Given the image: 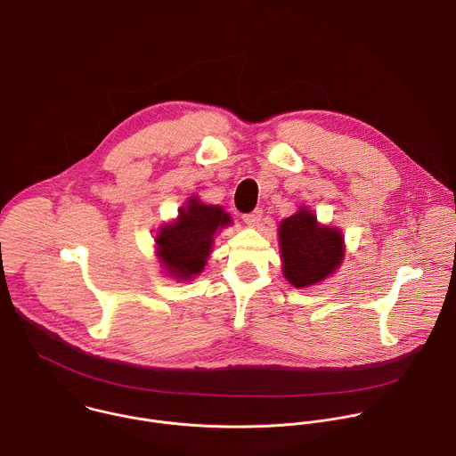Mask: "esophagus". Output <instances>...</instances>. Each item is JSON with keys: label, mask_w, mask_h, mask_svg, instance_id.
Returning a JSON list of instances; mask_svg holds the SVG:
<instances>
[{"label": "esophagus", "mask_w": 456, "mask_h": 456, "mask_svg": "<svg viewBox=\"0 0 456 456\" xmlns=\"http://www.w3.org/2000/svg\"><path fill=\"white\" fill-rule=\"evenodd\" d=\"M263 218V209H254L252 213H247L243 215V222L248 225V227H257L259 222Z\"/></svg>", "instance_id": "34e87169"}]
</instances>
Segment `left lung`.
I'll return each instance as SVG.
<instances>
[{"label": "left lung", "mask_w": 456, "mask_h": 456, "mask_svg": "<svg viewBox=\"0 0 456 456\" xmlns=\"http://www.w3.org/2000/svg\"><path fill=\"white\" fill-rule=\"evenodd\" d=\"M279 248L282 273L298 289L336 273L346 252L341 229L320 224L307 206L279 224Z\"/></svg>", "instance_id": "8db88e82"}]
</instances>
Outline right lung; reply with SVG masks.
Masks as SVG:
<instances>
[{
  "instance_id": "add662e5",
  "label": "right lung",
  "mask_w": 456,
  "mask_h": 456,
  "mask_svg": "<svg viewBox=\"0 0 456 456\" xmlns=\"http://www.w3.org/2000/svg\"><path fill=\"white\" fill-rule=\"evenodd\" d=\"M232 224L218 204H204L197 195L179 208L177 216L158 227L154 248L163 273L181 281L200 275L213 252L216 234Z\"/></svg>"
}]
</instances>
